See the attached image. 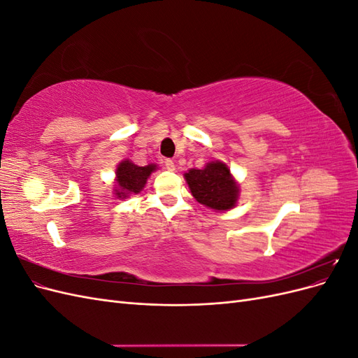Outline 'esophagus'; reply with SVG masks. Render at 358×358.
I'll return each instance as SVG.
<instances>
[{
  "instance_id": "esophagus-1",
  "label": "esophagus",
  "mask_w": 358,
  "mask_h": 358,
  "mask_svg": "<svg viewBox=\"0 0 358 358\" xmlns=\"http://www.w3.org/2000/svg\"><path fill=\"white\" fill-rule=\"evenodd\" d=\"M164 166H166V169H167L169 171H175V170H176L175 162H173L171 159H166V161H164Z\"/></svg>"
}]
</instances>
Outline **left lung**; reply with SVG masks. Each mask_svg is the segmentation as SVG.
I'll return each mask as SVG.
<instances>
[{
	"label": "left lung",
	"instance_id": "obj_1",
	"mask_svg": "<svg viewBox=\"0 0 358 358\" xmlns=\"http://www.w3.org/2000/svg\"><path fill=\"white\" fill-rule=\"evenodd\" d=\"M185 178L192 197L206 208L227 212L237 206L241 188L225 162L209 161L203 169H189Z\"/></svg>",
	"mask_w": 358,
	"mask_h": 358
}]
</instances>
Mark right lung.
Instances as JSON below:
<instances>
[{
    "label": "right lung",
    "mask_w": 358,
    "mask_h": 358,
    "mask_svg": "<svg viewBox=\"0 0 358 358\" xmlns=\"http://www.w3.org/2000/svg\"><path fill=\"white\" fill-rule=\"evenodd\" d=\"M158 170L157 164H148L140 167L131 159H122L116 166L115 171V185H113V196L119 200L128 199L129 196H136L140 191H143L149 176Z\"/></svg>",
    "instance_id": "add662e5"
}]
</instances>
